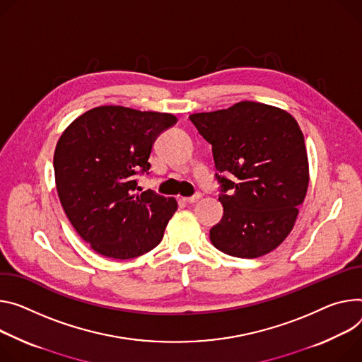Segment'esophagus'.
<instances>
[{
	"label": "esophagus",
	"mask_w": 362,
	"mask_h": 362,
	"mask_svg": "<svg viewBox=\"0 0 362 362\" xmlns=\"http://www.w3.org/2000/svg\"><path fill=\"white\" fill-rule=\"evenodd\" d=\"M199 199H201V193H194L193 196H190V198H185L183 201L186 204H194V202H198Z\"/></svg>",
	"instance_id": "esophagus-1"
}]
</instances>
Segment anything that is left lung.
Instances as JSON below:
<instances>
[{"label":"left lung","instance_id":"left-lung-1","mask_svg":"<svg viewBox=\"0 0 362 362\" xmlns=\"http://www.w3.org/2000/svg\"><path fill=\"white\" fill-rule=\"evenodd\" d=\"M189 119L212 146L221 185L223 216L209 231L214 247L240 258L269 254L290 234L308 192L309 161L298 121L252 101Z\"/></svg>","mask_w":362,"mask_h":362}]
</instances>
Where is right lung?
Returning a JSON list of instances; mask_svg holds the SVG:
<instances>
[{
    "label": "right lung",
    "instance_id": "1",
    "mask_svg": "<svg viewBox=\"0 0 362 362\" xmlns=\"http://www.w3.org/2000/svg\"><path fill=\"white\" fill-rule=\"evenodd\" d=\"M176 122L166 112L104 105L63 131L53 157L57 194L79 237L98 254L129 259L161 241L177 202L153 190L137 193L136 175H148L156 139Z\"/></svg>",
    "mask_w": 362,
    "mask_h": 362
}]
</instances>
